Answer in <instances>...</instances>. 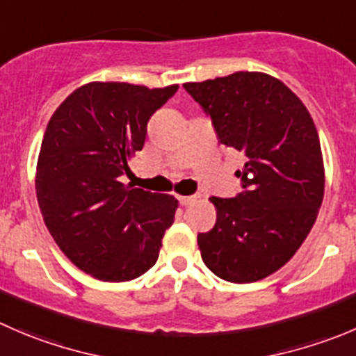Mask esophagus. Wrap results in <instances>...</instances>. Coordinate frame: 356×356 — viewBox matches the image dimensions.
I'll list each match as a JSON object with an SVG mask.
<instances>
[{"label":"esophagus","mask_w":356,"mask_h":356,"mask_svg":"<svg viewBox=\"0 0 356 356\" xmlns=\"http://www.w3.org/2000/svg\"><path fill=\"white\" fill-rule=\"evenodd\" d=\"M177 200L182 207H188L189 203L195 202V196H177Z\"/></svg>","instance_id":"obj_1"}]
</instances>
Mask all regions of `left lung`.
<instances>
[{
	"instance_id": "obj_1",
	"label": "left lung",
	"mask_w": 356,
	"mask_h": 356,
	"mask_svg": "<svg viewBox=\"0 0 356 356\" xmlns=\"http://www.w3.org/2000/svg\"><path fill=\"white\" fill-rule=\"evenodd\" d=\"M210 116L220 144L240 151L243 191L210 202L216 226L198 234L205 266L233 284L270 277L291 261L315 224L325 172L312 115L280 79L238 71L184 83Z\"/></svg>"
}]
</instances>
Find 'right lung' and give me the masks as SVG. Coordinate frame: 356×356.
I'll return each mask as SVG.
<instances>
[{
	"mask_svg": "<svg viewBox=\"0 0 356 356\" xmlns=\"http://www.w3.org/2000/svg\"><path fill=\"white\" fill-rule=\"evenodd\" d=\"M179 85L94 81L51 115L36 167V196L55 243L85 273L129 282L153 268L177 200L120 182L144 147L147 122Z\"/></svg>",
	"mask_w": 356,
	"mask_h": 356,
	"instance_id": "right-lung-1",
	"label": "right lung"
}]
</instances>
